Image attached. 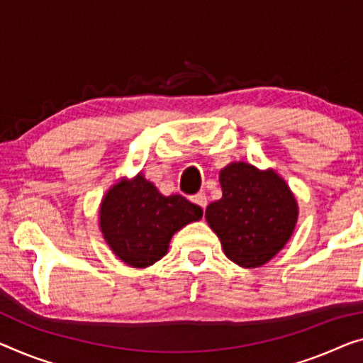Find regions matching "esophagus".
<instances>
[{
	"label": "esophagus",
	"mask_w": 363,
	"mask_h": 363,
	"mask_svg": "<svg viewBox=\"0 0 363 363\" xmlns=\"http://www.w3.org/2000/svg\"><path fill=\"white\" fill-rule=\"evenodd\" d=\"M191 200H192V202L196 203V205H199V207L202 208V210L207 208V196H205V192L196 194V196H192Z\"/></svg>",
	"instance_id": "esophagus-1"
}]
</instances>
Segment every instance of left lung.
Returning a JSON list of instances; mask_svg holds the SVG:
<instances>
[{"label": "left lung", "mask_w": 363, "mask_h": 363, "mask_svg": "<svg viewBox=\"0 0 363 363\" xmlns=\"http://www.w3.org/2000/svg\"><path fill=\"white\" fill-rule=\"evenodd\" d=\"M223 196L205 218L226 257L246 269L264 266L294 233L298 208L294 194L274 171L233 163L220 172Z\"/></svg>", "instance_id": "8db88e82"}]
</instances>
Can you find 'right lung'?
I'll return each instance as SVG.
<instances>
[{
    "instance_id": "add662e5",
    "label": "right lung",
    "mask_w": 363,
    "mask_h": 363,
    "mask_svg": "<svg viewBox=\"0 0 363 363\" xmlns=\"http://www.w3.org/2000/svg\"><path fill=\"white\" fill-rule=\"evenodd\" d=\"M101 231L122 262L148 267L167 252L172 235L202 218V208L182 196L164 197L138 174L113 186L101 205Z\"/></svg>"
}]
</instances>
